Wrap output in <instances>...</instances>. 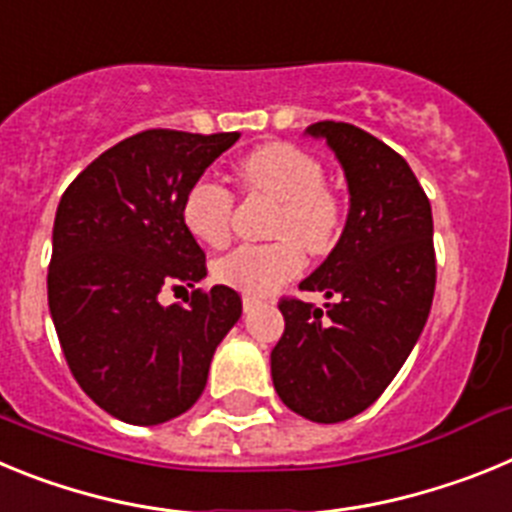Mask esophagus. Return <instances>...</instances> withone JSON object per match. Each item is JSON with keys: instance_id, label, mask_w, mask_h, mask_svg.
Segmentation results:
<instances>
[{"instance_id": "1", "label": "esophagus", "mask_w": 512, "mask_h": 512, "mask_svg": "<svg viewBox=\"0 0 512 512\" xmlns=\"http://www.w3.org/2000/svg\"><path fill=\"white\" fill-rule=\"evenodd\" d=\"M259 305H261V297L243 295V310H246V312H251L253 307H259Z\"/></svg>"}]
</instances>
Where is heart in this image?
I'll return each mask as SVG.
<instances>
[{
	"label": "heart",
	"instance_id": "obj_1",
	"mask_svg": "<svg viewBox=\"0 0 512 512\" xmlns=\"http://www.w3.org/2000/svg\"><path fill=\"white\" fill-rule=\"evenodd\" d=\"M241 179L248 189L282 202L271 235L274 243H243L220 256L212 274L220 284L246 295H269L302 269V248L323 253L336 243L341 230V207L325 192L323 166L305 151L287 143H271L248 153L241 161ZM233 194L212 176L189 184L182 202V220L189 233L207 246H223L230 235Z\"/></svg>",
	"mask_w": 512,
	"mask_h": 512
}]
</instances>
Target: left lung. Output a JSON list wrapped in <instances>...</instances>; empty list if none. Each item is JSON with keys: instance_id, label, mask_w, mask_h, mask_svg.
Segmentation results:
<instances>
[{"instance_id": "left-lung-1", "label": "left lung", "mask_w": 512, "mask_h": 512, "mask_svg": "<svg viewBox=\"0 0 512 512\" xmlns=\"http://www.w3.org/2000/svg\"><path fill=\"white\" fill-rule=\"evenodd\" d=\"M325 140L348 184L346 228L300 289L325 310L282 300L284 333L271 351L279 400L312 423L364 413L418 343L436 289L431 202L400 153L348 122L305 130Z\"/></svg>"}]
</instances>
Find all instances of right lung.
I'll use <instances>...</instances> for the list:
<instances>
[{
    "instance_id": "1",
    "label": "right lung",
    "mask_w": 512,
    "mask_h": 512,
    "mask_svg": "<svg viewBox=\"0 0 512 512\" xmlns=\"http://www.w3.org/2000/svg\"><path fill=\"white\" fill-rule=\"evenodd\" d=\"M238 133L146 130L94 158L63 192L53 223L48 307L79 387L112 418L158 425L200 400L210 361L241 318L225 284L187 307L158 302L169 284L207 277L182 220L189 184Z\"/></svg>"
}]
</instances>
